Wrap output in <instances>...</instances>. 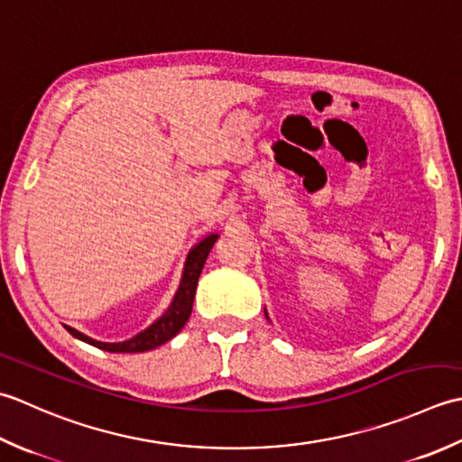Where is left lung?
Returning a JSON list of instances; mask_svg holds the SVG:
<instances>
[{"label": "left lung", "mask_w": 462, "mask_h": 462, "mask_svg": "<svg viewBox=\"0 0 462 462\" xmlns=\"http://www.w3.org/2000/svg\"><path fill=\"white\" fill-rule=\"evenodd\" d=\"M265 317H267V310H265ZM267 319H269V317H267Z\"/></svg>", "instance_id": "8db88e82"}]
</instances>
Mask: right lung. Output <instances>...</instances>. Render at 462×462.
Listing matches in <instances>:
<instances>
[{
	"mask_svg": "<svg viewBox=\"0 0 462 462\" xmlns=\"http://www.w3.org/2000/svg\"><path fill=\"white\" fill-rule=\"evenodd\" d=\"M219 239L217 233H211L203 237L199 243H195L191 251L187 253L185 265H183V273H181V281H179V287L173 295V300L169 303V307L165 309V313L149 325L143 331L137 333L135 337L127 338V341L121 343H103V341H96L88 335H83L81 331L73 327H65L68 331L79 338V341L97 346V349L109 351V353H145L157 349L163 343L171 341V338L181 331L185 327V323L189 321L191 309H193V299H195V291H197V281H199V275L203 271V265L207 261V255H209L215 241Z\"/></svg>",
	"mask_w": 462,
	"mask_h": 462,
	"instance_id": "obj_1",
	"label": "right lung"
}]
</instances>
